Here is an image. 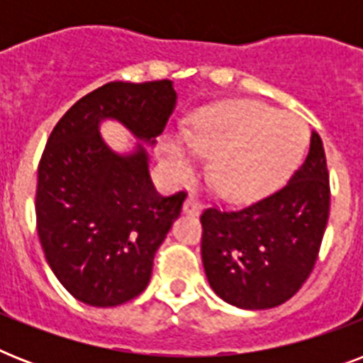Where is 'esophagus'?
<instances>
[{
  "label": "esophagus",
  "instance_id": "esophagus-1",
  "mask_svg": "<svg viewBox=\"0 0 363 363\" xmlns=\"http://www.w3.org/2000/svg\"><path fill=\"white\" fill-rule=\"evenodd\" d=\"M182 211L188 213V215H199V211H201V201L196 194H188L186 201L182 205Z\"/></svg>",
  "mask_w": 363,
  "mask_h": 363
}]
</instances>
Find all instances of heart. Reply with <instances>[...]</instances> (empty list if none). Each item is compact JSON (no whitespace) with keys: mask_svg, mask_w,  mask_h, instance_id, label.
<instances>
[{"mask_svg":"<svg viewBox=\"0 0 363 363\" xmlns=\"http://www.w3.org/2000/svg\"><path fill=\"white\" fill-rule=\"evenodd\" d=\"M309 130L301 118L258 101H238L205 111L186 135L165 139L164 158L188 179L199 152H211V179L228 199L264 198L292 175L303 156Z\"/></svg>","mask_w":363,"mask_h":363,"instance_id":"b5f03b06","label":"heart"}]
</instances>
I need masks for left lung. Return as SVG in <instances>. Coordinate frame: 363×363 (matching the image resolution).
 <instances>
[{
    "instance_id": "obj_1",
    "label": "left lung",
    "mask_w": 363,
    "mask_h": 363,
    "mask_svg": "<svg viewBox=\"0 0 363 363\" xmlns=\"http://www.w3.org/2000/svg\"><path fill=\"white\" fill-rule=\"evenodd\" d=\"M330 216V175L320 135L277 192L238 209L201 213V259L216 296L241 309L284 303L307 281Z\"/></svg>"
}]
</instances>
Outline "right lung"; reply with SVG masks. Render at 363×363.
<instances>
[{"label":"right lung","mask_w":363,"mask_h":363,"mask_svg":"<svg viewBox=\"0 0 363 363\" xmlns=\"http://www.w3.org/2000/svg\"><path fill=\"white\" fill-rule=\"evenodd\" d=\"M171 81L109 82L54 125L37 173V233L50 269L79 301L115 307L147 288L154 254L181 215L186 192L162 196L143 145L113 152L99 122L115 118L156 143L175 109Z\"/></svg>","instance_id":"1"}]
</instances>
